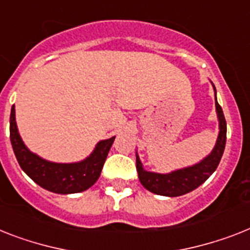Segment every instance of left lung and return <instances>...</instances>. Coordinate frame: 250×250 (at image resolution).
Instances as JSON below:
<instances>
[{"instance_id":"obj_1","label":"left lung","mask_w":250,"mask_h":250,"mask_svg":"<svg viewBox=\"0 0 250 250\" xmlns=\"http://www.w3.org/2000/svg\"><path fill=\"white\" fill-rule=\"evenodd\" d=\"M216 111H217L218 124H220L217 142L211 153L203 158L199 164L172 171L170 174H157V172H149L144 170L137 153L138 177L147 190L152 191L154 194L165 195V197H179V195H184L197 189L213 174L221 161L225 144H226V120H225L224 112L217 100H216Z\"/></svg>"}]
</instances>
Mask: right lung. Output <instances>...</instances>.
Instances as JSON below:
<instances>
[{
    "instance_id": "obj_1",
    "label": "right lung",
    "mask_w": 250,
    "mask_h": 250,
    "mask_svg": "<svg viewBox=\"0 0 250 250\" xmlns=\"http://www.w3.org/2000/svg\"><path fill=\"white\" fill-rule=\"evenodd\" d=\"M10 139L14 153L22 171L34 183L57 194L80 193L89 189L101 175L115 137L101 140L89 157L75 164H55L43 160L25 147L15 121V106L10 115Z\"/></svg>"
}]
</instances>
